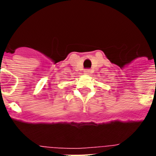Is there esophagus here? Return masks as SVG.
Here are the masks:
<instances>
[{"label":"esophagus","mask_w":156,"mask_h":156,"mask_svg":"<svg viewBox=\"0 0 156 156\" xmlns=\"http://www.w3.org/2000/svg\"><path fill=\"white\" fill-rule=\"evenodd\" d=\"M83 73H84L85 75H89V74L90 73V69H85L84 72H83Z\"/></svg>","instance_id":"esophagus-1"}]
</instances>
